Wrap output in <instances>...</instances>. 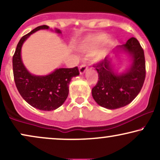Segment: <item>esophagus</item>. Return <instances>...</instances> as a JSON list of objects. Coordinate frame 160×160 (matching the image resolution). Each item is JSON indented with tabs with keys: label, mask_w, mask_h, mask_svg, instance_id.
I'll use <instances>...</instances> for the list:
<instances>
[{
	"label": "esophagus",
	"mask_w": 160,
	"mask_h": 160,
	"mask_svg": "<svg viewBox=\"0 0 160 160\" xmlns=\"http://www.w3.org/2000/svg\"><path fill=\"white\" fill-rule=\"evenodd\" d=\"M88 69V66L86 65H85V64H82L80 66V68H79V71H80V74H82L85 73V72Z\"/></svg>",
	"instance_id": "34e87169"
}]
</instances>
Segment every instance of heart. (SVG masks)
Instances as JSON below:
<instances>
[{
  "label": "heart",
  "mask_w": 160,
  "mask_h": 160,
  "mask_svg": "<svg viewBox=\"0 0 160 160\" xmlns=\"http://www.w3.org/2000/svg\"><path fill=\"white\" fill-rule=\"evenodd\" d=\"M106 38V35L105 34H98V35L89 36L86 38L82 43L81 49L82 51H91L98 47L101 43L100 47L95 53V58L97 59H100L105 56L108 46L112 43L110 40Z\"/></svg>",
  "instance_id": "heart-1"
}]
</instances>
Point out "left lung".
<instances>
[{
  "label": "left lung",
  "mask_w": 160,
  "mask_h": 160,
  "mask_svg": "<svg viewBox=\"0 0 160 160\" xmlns=\"http://www.w3.org/2000/svg\"><path fill=\"white\" fill-rule=\"evenodd\" d=\"M118 48L132 57L127 72L114 73L108 58L93 66L98 73V81L92 88V97L97 103L108 109L122 108L132 102L142 89L146 74L144 51L136 38H131Z\"/></svg>",
  "instance_id": "1"
}]
</instances>
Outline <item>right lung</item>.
Returning <instances> with one entry per match:
<instances>
[{
    "mask_svg": "<svg viewBox=\"0 0 160 160\" xmlns=\"http://www.w3.org/2000/svg\"><path fill=\"white\" fill-rule=\"evenodd\" d=\"M48 26H38L18 42L12 58L14 80L18 92L26 102L34 108L42 111H52L61 106L68 94V85L73 77L80 74L78 66L58 68L46 76L31 74L23 66L21 52L24 41L34 32L48 29ZM60 33L59 29H56Z\"/></svg>",
    "mask_w": 160,
    "mask_h": 160,
    "instance_id": "right-lung-1",
    "label": "right lung"
}]
</instances>
